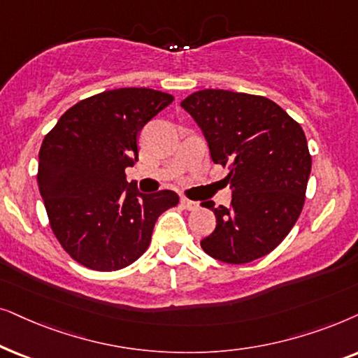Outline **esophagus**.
I'll list each match as a JSON object with an SVG mask.
<instances>
[{
	"label": "esophagus",
	"mask_w": 358,
	"mask_h": 358,
	"mask_svg": "<svg viewBox=\"0 0 358 358\" xmlns=\"http://www.w3.org/2000/svg\"><path fill=\"white\" fill-rule=\"evenodd\" d=\"M182 206L185 208V209H188V211H194V209H198V203L196 201H192V199H188V198H182Z\"/></svg>",
	"instance_id": "34e87169"
}]
</instances>
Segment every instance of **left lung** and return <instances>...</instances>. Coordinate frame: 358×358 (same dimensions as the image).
Here are the masks:
<instances>
[{
  "label": "left lung",
  "mask_w": 358,
  "mask_h": 358,
  "mask_svg": "<svg viewBox=\"0 0 358 358\" xmlns=\"http://www.w3.org/2000/svg\"><path fill=\"white\" fill-rule=\"evenodd\" d=\"M201 127L214 164L226 166L231 206L214 208L203 250L224 264L260 259L289 234L306 199L311 154L301 126L265 96L201 90L182 101Z\"/></svg>",
  "instance_id": "1"
}]
</instances>
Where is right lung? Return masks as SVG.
Instances as JSON below:
<instances>
[{"mask_svg":"<svg viewBox=\"0 0 358 358\" xmlns=\"http://www.w3.org/2000/svg\"><path fill=\"white\" fill-rule=\"evenodd\" d=\"M171 101L150 88L108 90L71 106L42 141L37 185L50 229L87 268L134 264L160 214L178 204L175 192L142 194L126 180L139 131Z\"/></svg>","mask_w":358,"mask_h":358,"instance_id":"right-lung-1","label":"right lung"}]
</instances>
